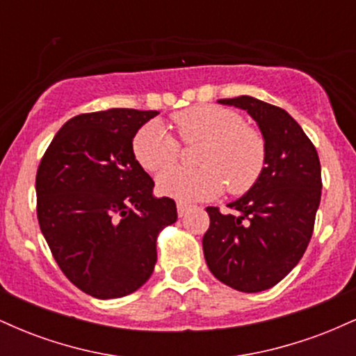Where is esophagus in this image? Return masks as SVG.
Wrapping results in <instances>:
<instances>
[{
  "label": "esophagus",
  "instance_id": "esophagus-1",
  "mask_svg": "<svg viewBox=\"0 0 356 356\" xmlns=\"http://www.w3.org/2000/svg\"><path fill=\"white\" fill-rule=\"evenodd\" d=\"M189 209H191L189 204L177 202V214H179V218H184V216H186L187 212H189Z\"/></svg>",
  "mask_w": 356,
  "mask_h": 356
}]
</instances>
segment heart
<instances>
[{
	"instance_id": "1",
	"label": "heart",
	"mask_w": 356,
	"mask_h": 356,
	"mask_svg": "<svg viewBox=\"0 0 356 356\" xmlns=\"http://www.w3.org/2000/svg\"><path fill=\"white\" fill-rule=\"evenodd\" d=\"M184 144L204 142L197 164L201 169H172L161 174V194L181 202L214 199L229 187L243 194L254 186L266 162V144L259 132L244 125L234 110L197 105L172 117ZM137 162L149 172H161L177 162L181 145L164 125L150 122L137 130L132 142Z\"/></svg>"
}]
</instances>
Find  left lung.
<instances>
[{
  "mask_svg": "<svg viewBox=\"0 0 356 356\" xmlns=\"http://www.w3.org/2000/svg\"><path fill=\"white\" fill-rule=\"evenodd\" d=\"M218 102L254 118L266 144V165L243 197L227 204L238 214L207 207L204 257L220 283L259 293L280 283L308 248L321 199L320 159L286 110L248 95Z\"/></svg>",
  "mask_w": 356,
  "mask_h": 356,
  "instance_id": "1",
  "label": "left lung"
}]
</instances>
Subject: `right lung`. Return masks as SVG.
<instances>
[{
    "label": "right lung",
    "mask_w": 356,
    "mask_h": 356,
    "mask_svg": "<svg viewBox=\"0 0 356 356\" xmlns=\"http://www.w3.org/2000/svg\"><path fill=\"white\" fill-rule=\"evenodd\" d=\"M157 110L110 108L70 118L36 172V214L51 254L76 288L99 300L137 291L152 275L157 236L177 220L169 197L132 150Z\"/></svg>",
    "instance_id": "add662e5"
}]
</instances>
